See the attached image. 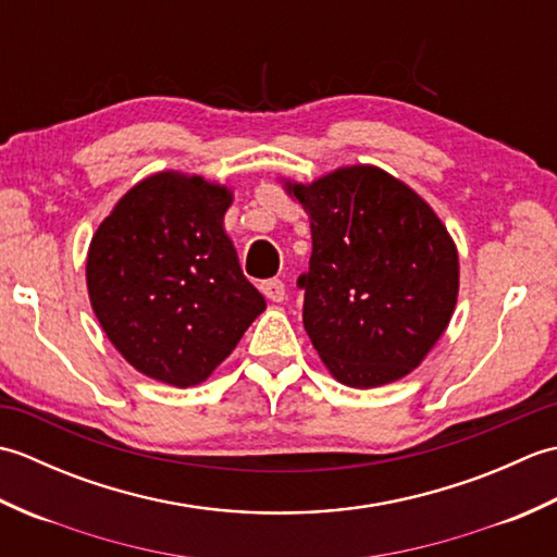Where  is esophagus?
<instances>
[{
	"instance_id": "esophagus-1",
	"label": "esophagus",
	"mask_w": 557,
	"mask_h": 557,
	"mask_svg": "<svg viewBox=\"0 0 557 557\" xmlns=\"http://www.w3.org/2000/svg\"><path fill=\"white\" fill-rule=\"evenodd\" d=\"M260 292H263L265 297H268L270 301H275V304L285 301V297H287L285 282L277 280V277H272V280H263V282H260Z\"/></svg>"
}]
</instances>
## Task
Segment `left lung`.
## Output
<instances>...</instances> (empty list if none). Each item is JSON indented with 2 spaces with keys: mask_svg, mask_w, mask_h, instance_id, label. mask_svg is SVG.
<instances>
[{
  "mask_svg": "<svg viewBox=\"0 0 557 557\" xmlns=\"http://www.w3.org/2000/svg\"><path fill=\"white\" fill-rule=\"evenodd\" d=\"M311 220L299 277L313 349L349 387H381L429 357L455 313L459 256L443 220L375 164L337 168L311 184L280 180Z\"/></svg>",
  "mask_w": 557,
  "mask_h": 557,
  "instance_id": "obj_1",
  "label": "left lung"
}]
</instances>
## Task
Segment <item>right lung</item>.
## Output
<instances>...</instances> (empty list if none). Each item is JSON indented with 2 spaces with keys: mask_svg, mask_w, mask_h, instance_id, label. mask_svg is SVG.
<instances>
[{
  "mask_svg": "<svg viewBox=\"0 0 557 557\" xmlns=\"http://www.w3.org/2000/svg\"><path fill=\"white\" fill-rule=\"evenodd\" d=\"M232 200L230 186L162 170L128 188L92 234V311L114 349L152 381H208L265 311L224 230Z\"/></svg>",
  "mask_w": 557,
  "mask_h": 557,
  "instance_id": "right-lung-1",
  "label": "right lung"
}]
</instances>
